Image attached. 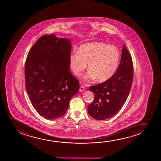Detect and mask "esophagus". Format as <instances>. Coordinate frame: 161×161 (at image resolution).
Here are the masks:
<instances>
[{
    "instance_id": "obj_1",
    "label": "esophagus",
    "mask_w": 161,
    "mask_h": 161,
    "mask_svg": "<svg viewBox=\"0 0 161 161\" xmlns=\"http://www.w3.org/2000/svg\"><path fill=\"white\" fill-rule=\"evenodd\" d=\"M79 91L80 92H83V91H85V88H84V86H80V87Z\"/></svg>"
}]
</instances>
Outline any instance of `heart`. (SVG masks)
Wrapping results in <instances>:
<instances>
[{
	"instance_id": "1",
	"label": "heart",
	"mask_w": 161,
	"mask_h": 161,
	"mask_svg": "<svg viewBox=\"0 0 161 161\" xmlns=\"http://www.w3.org/2000/svg\"><path fill=\"white\" fill-rule=\"evenodd\" d=\"M120 60L118 49L113 45L102 42H92L80 47L78 52L70 55V64L77 76L81 75L88 64V72L84 80L96 78L97 81H106L114 74Z\"/></svg>"
}]
</instances>
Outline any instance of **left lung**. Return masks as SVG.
Here are the masks:
<instances>
[{"instance_id": "obj_1", "label": "left lung", "mask_w": 161, "mask_h": 161, "mask_svg": "<svg viewBox=\"0 0 161 161\" xmlns=\"http://www.w3.org/2000/svg\"><path fill=\"white\" fill-rule=\"evenodd\" d=\"M133 72L132 58L124 44L117 72L103 83L90 87L95 99L88 106V114L98 120L109 119L116 114L129 96Z\"/></svg>"}]
</instances>
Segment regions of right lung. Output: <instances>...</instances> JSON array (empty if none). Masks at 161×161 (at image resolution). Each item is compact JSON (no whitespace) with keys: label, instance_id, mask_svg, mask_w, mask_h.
I'll list each match as a JSON object with an SVG mask.
<instances>
[{"label":"right lung","instance_id":"obj_1","mask_svg":"<svg viewBox=\"0 0 161 161\" xmlns=\"http://www.w3.org/2000/svg\"><path fill=\"white\" fill-rule=\"evenodd\" d=\"M70 40L43 35L29 51L25 67L27 92L41 116L55 119L65 113L79 90V81L69 70Z\"/></svg>","mask_w":161,"mask_h":161}]
</instances>
